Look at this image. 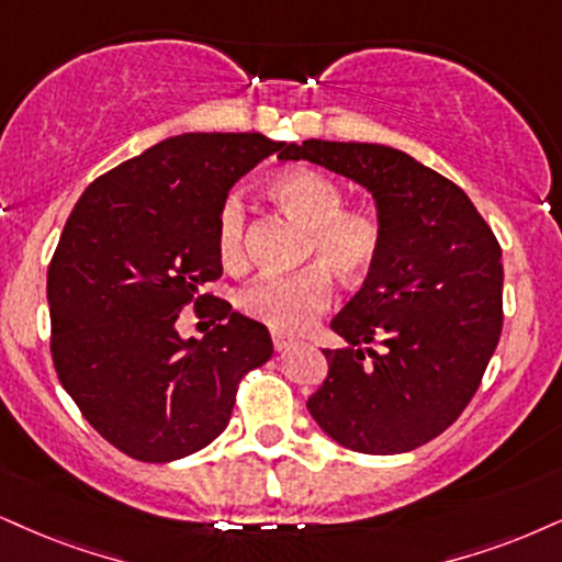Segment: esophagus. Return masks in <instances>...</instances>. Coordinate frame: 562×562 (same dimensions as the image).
Returning <instances> with one entry per match:
<instances>
[{
    "instance_id": "1",
    "label": "esophagus",
    "mask_w": 562,
    "mask_h": 562,
    "mask_svg": "<svg viewBox=\"0 0 562 562\" xmlns=\"http://www.w3.org/2000/svg\"><path fill=\"white\" fill-rule=\"evenodd\" d=\"M294 344H296V338H294V336L281 334V330H273V346H276V351H286V349H292Z\"/></svg>"
}]
</instances>
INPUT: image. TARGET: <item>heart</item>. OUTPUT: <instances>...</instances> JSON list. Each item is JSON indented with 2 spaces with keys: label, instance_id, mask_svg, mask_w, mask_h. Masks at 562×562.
<instances>
[{
  "label": "heart",
  "instance_id": "b5f03b06",
  "mask_svg": "<svg viewBox=\"0 0 562 562\" xmlns=\"http://www.w3.org/2000/svg\"><path fill=\"white\" fill-rule=\"evenodd\" d=\"M273 195L307 228L304 260H321L289 276L266 273L247 283L237 296L239 310L252 321L283 334H300L334 302L328 265L346 281H359L375 268L383 252V224L370 211H349L334 179L310 169H294L273 182ZM247 207L237 192L218 211V252L226 266L245 255Z\"/></svg>",
  "mask_w": 562,
  "mask_h": 562
}]
</instances>
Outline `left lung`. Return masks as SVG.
<instances>
[{
    "instance_id": "left-lung-1",
    "label": "left lung",
    "mask_w": 562,
    "mask_h": 562,
    "mask_svg": "<svg viewBox=\"0 0 562 562\" xmlns=\"http://www.w3.org/2000/svg\"><path fill=\"white\" fill-rule=\"evenodd\" d=\"M375 198L383 252L334 317L344 349H323L328 378L307 398L338 446L406 453L459 419L503 330V252L472 200L404 150L378 143H283ZM378 340L380 352L362 350Z\"/></svg>"
}]
</instances>
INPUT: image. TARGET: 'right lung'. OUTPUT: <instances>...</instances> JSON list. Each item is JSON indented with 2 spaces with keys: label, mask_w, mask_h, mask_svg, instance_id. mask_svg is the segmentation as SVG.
<instances>
[{
  "label": "right lung",
  "mask_w": 562,
  "mask_h": 562,
  "mask_svg": "<svg viewBox=\"0 0 562 562\" xmlns=\"http://www.w3.org/2000/svg\"><path fill=\"white\" fill-rule=\"evenodd\" d=\"M283 143L260 133L166 137L95 179L48 266L52 357L90 427L137 461L166 463L224 432L245 372L273 355L268 328L203 294L221 279L218 211ZM190 301L214 330L182 339Z\"/></svg>",
  "instance_id": "1"
}]
</instances>
